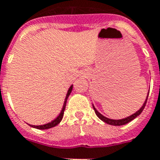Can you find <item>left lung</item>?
<instances>
[{"label": "left lung", "instance_id": "1", "mask_svg": "<svg viewBox=\"0 0 160 160\" xmlns=\"http://www.w3.org/2000/svg\"><path fill=\"white\" fill-rule=\"evenodd\" d=\"M148 94H149V92H148ZM148 94H147V96H146V101L144 102L142 107H140V109H139V110H138V111L136 112L135 113L130 115V116H128V117L125 118V119H109V118H107V117L103 116V115L101 114L100 112H99L97 111L93 105H92V107H93V110H94V112H95L96 115H97L99 119H101L102 121H104L105 123H107V124H108V125H112V126H123V125H126V124H127V123H129L130 121H132V119H134L136 117H138V115L142 112V111L144 110V108H145V107H146V101H147V98H148Z\"/></svg>", "mask_w": 160, "mask_h": 160}]
</instances>
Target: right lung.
Listing matches in <instances>:
<instances>
[{"label":"right lung","mask_w":160,"mask_h":160,"mask_svg":"<svg viewBox=\"0 0 160 160\" xmlns=\"http://www.w3.org/2000/svg\"><path fill=\"white\" fill-rule=\"evenodd\" d=\"M72 90V85L69 88L68 91V93H67V95H66V99H65L64 101V105H63V107H62V109H61V112L60 114L58 115V117H57L56 119H54L53 120H52L51 122L47 123L45 125H41V126H33V125H29L33 128H36V129H40V130H46V129H49V128H52V127H55L57 126L58 124H60V122L61 121V119L63 118V115H64V111H65V108H66V104H67V100H68V98L70 95V93H71V92Z\"/></svg>","instance_id":"obj_1"}]
</instances>
